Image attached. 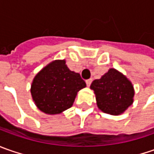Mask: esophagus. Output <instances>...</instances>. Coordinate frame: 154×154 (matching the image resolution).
Masks as SVG:
<instances>
[{
    "label": "esophagus",
    "instance_id": "esophagus-1",
    "mask_svg": "<svg viewBox=\"0 0 154 154\" xmlns=\"http://www.w3.org/2000/svg\"><path fill=\"white\" fill-rule=\"evenodd\" d=\"M92 79H89V80H86V86H90V85L92 84Z\"/></svg>",
    "mask_w": 154,
    "mask_h": 154
}]
</instances>
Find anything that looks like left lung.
Segmentation results:
<instances>
[{
  "instance_id": "8db88e82",
  "label": "left lung",
  "mask_w": 154,
  "mask_h": 154,
  "mask_svg": "<svg viewBox=\"0 0 154 154\" xmlns=\"http://www.w3.org/2000/svg\"><path fill=\"white\" fill-rule=\"evenodd\" d=\"M90 87L96 95L98 107L104 113L119 115L133 103L134 92L131 82L114 68L101 79L93 80Z\"/></svg>"
}]
</instances>
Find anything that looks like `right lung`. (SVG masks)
<instances>
[{
  "label": "right lung",
  "instance_id": "obj_1",
  "mask_svg": "<svg viewBox=\"0 0 154 154\" xmlns=\"http://www.w3.org/2000/svg\"><path fill=\"white\" fill-rule=\"evenodd\" d=\"M84 87L86 82L80 74L71 71L62 60L52 62L35 76L31 92L40 110L55 115L70 108Z\"/></svg>",
  "mask_w": 154,
  "mask_h": 154
}]
</instances>
